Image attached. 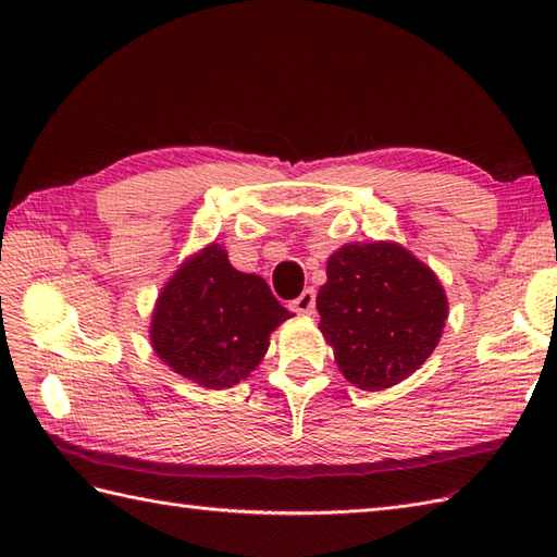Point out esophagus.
<instances>
[{"label":"esophagus","mask_w":557,"mask_h":557,"mask_svg":"<svg viewBox=\"0 0 557 557\" xmlns=\"http://www.w3.org/2000/svg\"><path fill=\"white\" fill-rule=\"evenodd\" d=\"M289 309L294 313H301V315H311L315 311V292L313 289H304L297 299L289 304Z\"/></svg>","instance_id":"obj_1"}]
</instances>
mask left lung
Masks as SVG:
<instances>
[{
	"mask_svg": "<svg viewBox=\"0 0 557 557\" xmlns=\"http://www.w3.org/2000/svg\"><path fill=\"white\" fill-rule=\"evenodd\" d=\"M315 309L339 371L371 393L417 371L447 321V297L433 270L389 242L337 248Z\"/></svg>",
	"mask_w": 557,
	"mask_h": 557,
	"instance_id": "obj_1",
	"label": "left lung"
}]
</instances>
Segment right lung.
I'll return each mask as SVG.
<instances>
[{
    "label": "right lung",
    "mask_w": 557,
    "mask_h": 557,
    "mask_svg": "<svg viewBox=\"0 0 557 557\" xmlns=\"http://www.w3.org/2000/svg\"><path fill=\"white\" fill-rule=\"evenodd\" d=\"M289 315L263 277L234 270L224 248L210 244L160 292L150 342L174 373L224 389L251 375Z\"/></svg>",
    "instance_id": "add662e5"
}]
</instances>
